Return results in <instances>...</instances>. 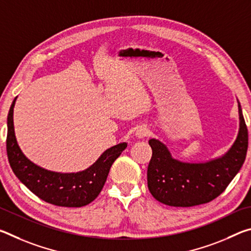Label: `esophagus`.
<instances>
[{"label":"esophagus","instance_id":"obj_1","mask_svg":"<svg viewBox=\"0 0 251 251\" xmlns=\"http://www.w3.org/2000/svg\"><path fill=\"white\" fill-rule=\"evenodd\" d=\"M148 134H150V130H148V128H146V127H144V126L138 127L137 130H136V133H135L136 137H138V138L147 137Z\"/></svg>","mask_w":251,"mask_h":251}]
</instances>
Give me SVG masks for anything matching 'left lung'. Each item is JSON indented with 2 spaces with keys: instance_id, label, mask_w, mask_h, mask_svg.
<instances>
[{
  "instance_id": "obj_1",
  "label": "left lung",
  "mask_w": 251,
  "mask_h": 251,
  "mask_svg": "<svg viewBox=\"0 0 251 251\" xmlns=\"http://www.w3.org/2000/svg\"><path fill=\"white\" fill-rule=\"evenodd\" d=\"M240 128L232 147L220 158L201 164L174 159L167 147L151 139L152 155L147 168V185L152 197L168 206L193 207L209 202L225 192L240 171L248 150V129L240 104Z\"/></svg>"
}]
</instances>
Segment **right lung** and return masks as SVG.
Instances as JSON below:
<instances>
[{
	"label": "right lung",
	"instance_id": "right-lung-1",
	"mask_svg": "<svg viewBox=\"0 0 251 251\" xmlns=\"http://www.w3.org/2000/svg\"><path fill=\"white\" fill-rule=\"evenodd\" d=\"M15 100L8 112L6 136L7 158L15 176L34 195L52 205L82 207L92 202L101 192L110 167L127 147V144L121 143L106 150L86 171L75 174L46 171L28 160L18 145L13 125Z\"/></svg>",
	"mask_w": 251,
	"mask_h": 251
}]
</instances>
